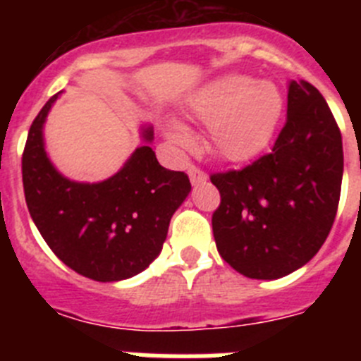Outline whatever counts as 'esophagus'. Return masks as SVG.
Returning <instances> with one entry per match:
<instances>
[{"label": "esophagus", "mask_w": 361, "mask_h": 361, "mask_svg": "<svg viewBox=\"0 0 361 361\" xmlns=\"http://www.w3.org/2000/svg\"><path fill=\"white\" fill-rule=\"evenodd\" d=\"M188 173H190V180H191V184H193V186L206 183V178H208V175L204 173L200 168H197V166H191L190 170H188Z\"/></svg>", "instance_id": "34e87169"}]
</instances>
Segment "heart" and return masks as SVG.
I'll return each instance as SVG.
<instances>
[{"mask_svg":"<svg viewBox=\"0 0 361 361\" xmlns=\"http://www.w3.org/2000/svg\"><path fill=\"white\" fill-rule=\"evenodd\" d=\"M191 114L208 124V142L216 157L244 162L258 155L275 133L282 116V95L273 82L229 73L215 79L191 99ZM177 145L191 139L180 126H171Z\"/></svg>","mask_w":361,"mask_h":361,"instance_id":"heart-1","label":"heart"}]
</instances>
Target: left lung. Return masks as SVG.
Returning <instances> with one entry per match:
<instances>
[{
    "mask_svg": "<svg viewBox=\"0 0 361 361\" xmlns=\"http://www.w3.org/2000/svg\"><path fill=\"white\" fill-rule=\"evenodd\" d=\"M342 175V133L329 104L312 85L293 81L271 153L209 177L220 193L212 219L220 257L258 280L307 264L333 228Z\"/></svg>",
    "mask_w": 361,
    "mask_h": 361,
    "instance_id": "1",
    "label": "left lung"
}]
</instances>
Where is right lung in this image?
<instances>
[{"instance_id": "add662e5", "label": "right lung", "mask_w": 361, "mask_h": 361, "mask_svg": "<svg viewBox=\"0 0 361 361\" xmlns=\"http://www.w3.org/2000/svg\"><path fill=\"white\" fill-rule=\"evenodd\" d=\"M57 95L28 130L21 159L28 212L63 264L86 279L117 282L145 271L161 253L175 209L191 190L184 171L166 170L141 146L103 183H73L47 157L43 124ZM152 141L153 130H142Z\"/></svg>"}]
</instances>
